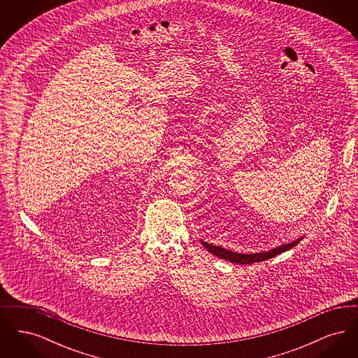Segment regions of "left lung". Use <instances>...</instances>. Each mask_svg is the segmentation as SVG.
I'll list each match as a JSON object with an SVG mask.
<instances>
[{"mask_svg":"<svg viewBox=\"0 0 358 358\" xmlns=\"http://www.w3.org/2000/svg\"><path fill=\"white\" fill-rule=\"evenodd\" d=\"M303 238H296L291 243L287 244H283V245H279L276 248H273L270 251H266V252H259V254H238V252H234V251H229V250H225L222 247L219 245H213L210 243H206V241H201V244L204 245L205 248L213 254V255L224 259V260H228L231 263H238V264H251V263H256V262H263V260H267V259H271L273 256L279 255L282 252H286L289 251V248L295 247L301 240Z\"/></svg>","mask_w":358,"mask_h":358,"instance_id":"left-lung-1","label":"left lung"}]
</instances>
